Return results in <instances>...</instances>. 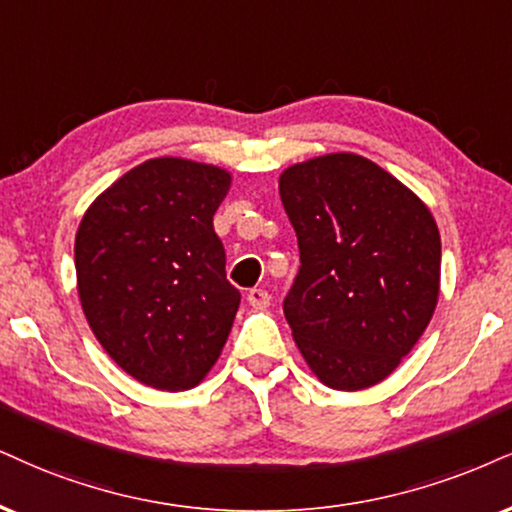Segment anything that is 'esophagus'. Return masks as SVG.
<instances>
[{
	"label": "esophagus",
	"instance_id": "esophagus-1",
	"mask_svg": "<svg viewBox=\"0 0 512 512\" xmlns=\"http://www.w3.org/2000/svg\"><path fill=\"white\" fill-rule=\"evenodd\" d=\"M246 301H249L254 308H268L270 306V294L266 289H251L249 294H246Z\"/></svg>",
	"mask_w": 512,
	"mask_h": 512
}]
</instances>
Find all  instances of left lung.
I'll return each mask as SVG.
<instances>
[{"mask_svg": "<svg viewBox=\"0 0 512 512\" xmlns=\"http://www.w3.org/2000/svg\"><path fill=\"white\" fill-rule=\"evenodd\" d=\"M280 199L299 242L282 304L296 346L327 387L382 382L437 306L441 239L430 208L356 154L287 168Z\"/></svg>", "mask_w": 512, "mask_h": 512, "instance_id": "8db88e82", "label": "left lung"}]
</instances>
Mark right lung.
<instances>
[{
    "label": "right lung",
    "instance_id": "right-lung-1",
    "mask_svg": "<svg viewBox=\"0 0 512 512\" xmlns=\"http://www.w3.org/2000/svg\"><path fill=\"white\" fill-rule=\"evenodd\" d=\"M223 168L151 159L116 180L80 220L75 273L94 337L128 375L163 391L204 380L239 308L213 213Z\"/></svg>",
    "mask_w": 512,
    "mask_h": 512
}]
</instances>
